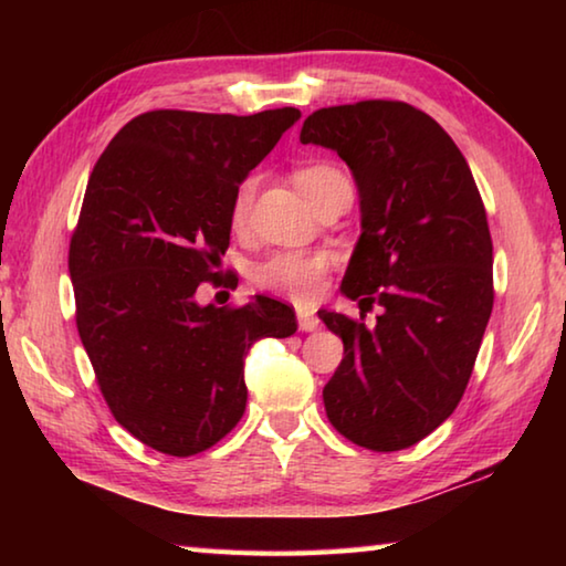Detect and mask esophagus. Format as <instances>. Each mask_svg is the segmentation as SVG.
I'll return each mask as SVG.
<instances>
[{"label":"esophagus","instance_id":"1","mask_svg":"<svg viewBox=\"0 0 566 566\" xmlns=\"http://www.w3.org/2000/svg\"><path fill=\"white\" fill-rule=\"evenodd\" d=\"M296 322H300L302 332H314L319 327V317L310 310V306H300V310H296Z\"/></svg>","mask_w":566,"mask_h":566}]
</instances>
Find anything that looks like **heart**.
<instances>
[{"instance_id": "heart-1", "label": "heart", "mask_w": 566, "mask_h": 566, "mask_svg": "<svg viewBox=\"0 0 566 566\" xmlns=\"http://www.w3.org/2000/svg\"><path fill=\"white\" fill-rule=\"evenodd\" d=\"M342 179L347 177L332 165H304L294 171L296 187L304 191V197L310 199L312 205L324 189ZM256 187H260V177L256 175H249L247 179H242V185L237 187L232 197V209H229V217H232L234 227H242L247 222ZM329 262L332 260L327 252H274L266 256V260L254 264L252 280L256 286H262V290L292 296L296 302H310L319 294Z\"/></svg>"}]
</instances>
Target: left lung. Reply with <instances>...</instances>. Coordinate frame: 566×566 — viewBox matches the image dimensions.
<instances>
[{"label": "left lung", "mask_w": 566, "mask_h": 566, "mask_svg": "<svg viewBox=\"0 0 566 566\" xmlns=\"http://www.w3.org/2000/svg\"><path fill=\"white\" fill-rule=\"evenodd\" d=\"M302 145L347 161L361 234L342 294L379 304L375 327L337 312L344 359L322 397L332 427L371 452L432 434L457 409L494 304L492 237L472 169L439 124L405 102L317 109Z\"/></svg>", "instance_id": "8db88e82"}]
</instances>
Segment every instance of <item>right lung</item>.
I'll list each match as a JSON object with an SVG mask.
<instances>
[{
	"instance_id": "add662e5",
	"label": "right lung",
	"mask_w": 566,
	"mask_h": 566,
	"mask_svg": "<svg viewBox=\"0 0 566 566\" xmlns=\"http://www.w3.org/2000/svg\"><path fill=\"white\" fill-rule=\"evenodd\" d=\"M300 117L147 112L92 169L70 244L76 329L114 419L161 454L232 432L249 347L296 332L294 310L270 296L229 310L195 294L219 274L237 187Z\"/></svg>"
}]
</instances>
